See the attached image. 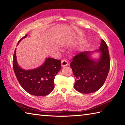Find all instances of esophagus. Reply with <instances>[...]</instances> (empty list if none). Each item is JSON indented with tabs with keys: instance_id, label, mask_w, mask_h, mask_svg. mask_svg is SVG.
Wrapping results in <instances>:
<instances>
[{
	"instance_id": "34e87169",
	"label": "esophagus",
	"mask_w": 125,
	"mask_h": 125,
	"mask_svg": "<svg viewBox=\"0 0 125 125\" xmlns=\"http://www.w3.org/2000/svg\"><path fill=\"white\" fill-rule=\"evenodd\" d=\"M68 62L65 60H63L62 61V62H61V65H62V67H63L67 66V65H68Z\"/></svg>"
}]
</instances>
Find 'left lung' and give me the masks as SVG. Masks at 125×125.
I'll return each mask as SVG.
<instances>
[{
	"label": "left lung",
	"mask_w": 125,
	"mask_h": 125,
	"mask_svg": "<svg viewBox=\"0 0 125 125\" xmlns=\"http://www.w3.org/2000/svg\"><path fill=\"white\" fill-rule=\"evenodd\" d=\"M101 53L99 60L90 57L92 52H80L74 57L70 63L75 78L74 85L76 90L83 94H90L98 90L104 84L110 67V59L107 46L101 40Z\"/></svg>",
	"instance_id": "1"
}]
</instances>
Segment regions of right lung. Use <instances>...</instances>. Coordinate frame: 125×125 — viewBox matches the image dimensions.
Segmentation results:
<instances>
[{
  "label": "right lung",
  "mask_w": 125,
  "mask_h": 125,
  "mask_svg": "<svg viewBox=\"0 0 125 125\" xmlns=\"http://www.w3.org/2000/svg\"><path fill=\"white\" fill-rule=\"evenodd\" d=\"M26 36L22 37L18 43ZM61 60L47 58L43 65L37 68L24 70L17 63L16 49L12 58L14 73L20 85L30 94L37 96L47 95L53 89L55 76L61 69Z\"/></svg>",
  "instance_id": "right-lung-1"
}]
</instances>
